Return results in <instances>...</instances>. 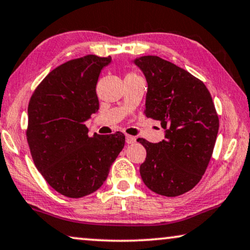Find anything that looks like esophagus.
I'll return each mask as SVG.
<instances>
[{"label":"esophagus","mask_w":250,"mask_h":250,"mask_svg":"<svg viewBox=\"0 0 250 250\" xmlns=\"http://www.w3.org/2000/svg\"><path fill=\"white\" fill-rule=\"evenodd\" d=\"M125 142H127V144H134L136 142V138L134 136H130V135H127L125 136Z\"/></svg>","instance_id":"1"}]
</instances>
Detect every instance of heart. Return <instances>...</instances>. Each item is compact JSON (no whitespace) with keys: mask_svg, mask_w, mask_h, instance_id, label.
Returning <instances> with one entry per match:
<instances>
[{"mask_svg":"<svg viewBox=\"0 0 250 250\" xmlns=\"http://www.w3.org/2000/svg\"><path fill=\"white\" fill-rule=\"evenodd\" d=\"M125 78H141L139 74H137L136 72H129L127 75H125Z\"/></svg>","mask_w":250,"mask_h":250,"instance_id":"1","label":"heart"}]
</instances>
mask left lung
<instances>
[{"label": "left lung", "mask_w": 250, "mask_h": 250, "mask_svg": "<svg viewBox=\"0 0 250 250\" xmlns=\"http://www.w3.org/2000/svg\"><path fill=\"white\" fill-rule=\"evenodd\" d=\"M135 64L148 84L144 114L166 129L158 144L137 139L146 149L139 172L151 191L178 197L206 172L217 138V112L205 83L185 69L158 56H143Z\"/></svg>", "instance_id": "8db88e82"}]
</instances>
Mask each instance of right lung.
Listing matches in <instances>:
<instances>
[{"mask_svg":"<svg viewBox=\"0 0 250 250\" xmlns=\"http://www.w3.org/2000/svg\"><path fill=\"white\" fill-rule=\"evenodd\" d=\"M111 57L86 55L52 69L28 104L26 137L35 167L68 198L97 191L125 143L123 132L88 135L86 121L99 108L96 85Z\"/></svg>","mask_w":250,"mask_h":250,"instance_id":"1","label":"right lung"}]
</instances>
